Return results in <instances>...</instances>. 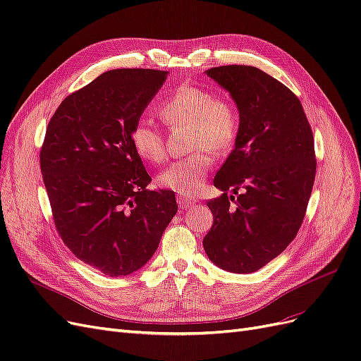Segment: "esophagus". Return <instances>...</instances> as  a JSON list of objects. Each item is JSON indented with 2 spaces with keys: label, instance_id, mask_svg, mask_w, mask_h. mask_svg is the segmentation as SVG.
<instances>
[{
  "label": "esophagus",
  "instance_id": "34e87169",
  "mask_svg": "<svg viewBox=\"0 0 361 361\" xmlns=\"http://www.w3.org/2000/svg\"><path fill=\"white\" fill-rule=\"evenodd\" d=\"M178 203L183 209H188V207L195 204V199L194 197H187V195H179L178 197Z\"/></svg>",
  "mask_w": 361,
  "mask_h": 361
}]
</instances>
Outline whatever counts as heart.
Listing matches in <instances>:
<instances>
[{
	"label": "heart",
	"instance_id": "heart-1",
	"mask_svg": "<svg viewBox=\"0 0 361 361\" xmlns=\"http://www.w3.org/2000/svg\"><path fill=\"white\" fill-rule=\"evenodd\" d=\"M158 114L169 126L187 125L188 149L195 154L171 162L158 174L159 187L182 195L197 191L214 164V155L231 150L239 134V114L227 97L216 96L203 87H178L158 106ZM130 143L140 158L161 162L166 146L159 126L150 118H140L130 129Z\"/></svg>",
	"mask_w": 361,
	"mask_h": 361
}]
</instances>
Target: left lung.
Wrapping results in <instances>:
<instances>
[{
    "mask_svg": "<svg viewBox=\"0 0 361 361\" xmlns=\"http://www.w3.org/2000/svg\"><path fill=\"white\" fill-rule=\"evenodd\" d=\"M204 73L236 104L239 134L215 174L221 195L207 202L214 224L203 248L218 268L250 274L300 231L316 174L313 134L298 97L264 71L231 64Z\"/></svg>",
    "mask_w": 361,
    "mask_h": 361,
    "instance_id": "1",
    "label": "left lung"
}]
</instances>
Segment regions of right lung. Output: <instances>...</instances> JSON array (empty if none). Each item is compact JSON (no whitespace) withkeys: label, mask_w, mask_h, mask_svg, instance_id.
<instances>
[{"label":"right lung","mask_w":361,"mask_h":361,"mask_svg":"<svg viewBox=\"0 0 361 361\" xmlns=\"http://www.w3.org/2000/svg\"><path fill=\"white\" fill-rule=\"evenodd\" d=\"M169 72L114 69L69 94L47 129L40 169L63 243L105 276L143 268L178 212L174 192L149 191L130 129Z\"/></svg>","instance_id":"right-lung-1"}]
</instances>
